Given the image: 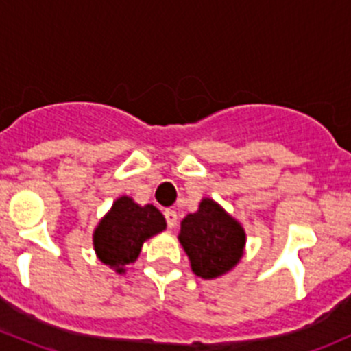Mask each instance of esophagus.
<instances>
[{
	"label": "esophagus",
	"mask_w": 351,
	"mask_h": 351,
	"mask_svg": "<svg viewBox=\"0 0 351 351\" xmlns=\"http://www.w3.org/2000/svg\"><path fill=\"white\" fill-rule=\"evenodd\" d=\"M165 218H166V223H168L169 228L175 227L176 220H178V216H176L175 209H166V211H165Z\"/></svg>",
	"instance_id": "1"
}]
</instances>
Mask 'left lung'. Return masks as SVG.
I'll return each instance as SVG.
<instances>
[{"instance_id": "left-lung-1", "label": "left lung", "mask_w": 351, "mask_h": 351, "mask_svg": "<svg viewBox=\"0 0 351 351\" xmlns=\"http://www.w3.org/2000/svg\"><path fill=\"white\" fill-rule=\"evenodd\" d=\"M178 239L192 270L202 279H215L234 268L245 244L241 225L211 199H204L197 213L183 218Z\"/></svg>"}]
</instances>
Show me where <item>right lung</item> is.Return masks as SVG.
I'll return each mask as SVG.
<instances>
[{
  "instance_id": "right-lung-1",
  "label": "right lung",
  "mask_w": 351,
  "mask_h": 351,
  "mask_svg": "<svg viewBox=\"0 0 351 351\" xmlns=\"http://www.w3.org/2000/svg\"><path fill=\"white\" fill-rule=\"evenodd\" d=\"M165 228V216L156 206H138L133 199L121 197L95 230V251L104 263L121 274L124 265L138 258L143 242Z\"/></svg>"
}]
</instances>
